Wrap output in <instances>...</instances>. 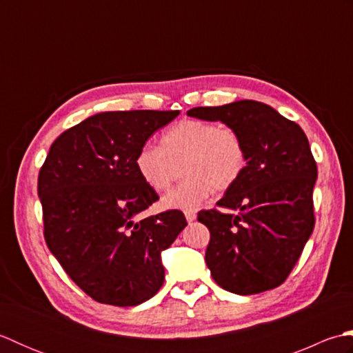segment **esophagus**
I'll return each mask as SVG.
<instances>
[{
	"label": "esophagus",
	"instance_id": "esophagus-1",
	"mask_svg": "<svg viewBox=\"0 0 353 353\" xmlns=\"http://www.w3.org/2000/svg\"><path fill=\"white\" fill-rule=\"evenodd\" d=\"M185 219H186V221H188V223H192V221H196L197 214L194 212V211H185Z\"/></svg>",
	"mask_w": 353,
	"mask_h": 353
}]
</instances>
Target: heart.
Instances as JSON below:
<instances>
[{
    "instance_id": "heart-1",
    "label": "heart",
    "mask_w": 353,
    "mask_h": 353,
    "mask_svg": "<svg viewBox=\"0 0 353 353\" xmlns=\"http://www.w3.org/2000/svg\"><path fill=\"white\" fill-rule=\"evenodd\" d=\"M183 163L185 181L163 197L171 209L194 211L214 190L228 191L247 168V148L234 127L201 119H182L161 137V147L141 145L134 167L147 186L168 190Z\"/></svg>"
}]
</instances>
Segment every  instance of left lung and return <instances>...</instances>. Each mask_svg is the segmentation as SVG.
Returning <instances> with one entry per match:
<instances>
[{"mask_svg":"<svg viewBox=\"0 0 353 353\" xmlns=\"http://www.w3.org/2000/svg\"><path fill=\"white\" fill-rule=\"evenodd\" d=\"M188 115L234 127L247 148L239 182L200 211L211 232L206 265L226 291L249 296L273 290L290 276L314 230L312 190L317 163L301 125L264 103L241 100L194 108Z\"/></svg>","mask_w":353,"mask_h":353,"instance_id":"left-lung-1","label":"left lung"}]
</instances>
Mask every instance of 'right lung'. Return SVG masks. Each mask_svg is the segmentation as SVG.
Returning <instances> with one entry per match:
<instances>
[{
	"mask_svg": "<svg viewBox=\"0 0 353 353\" xmlns=\"http://www.w3.org/2000/svg\"><path fill=\"white\" fill-rule=\"evenodd\" d=\"M179 110L101 112L65 130L37 177L43 236L77 287L94 301L134 306L163 283L161 252L185 229L182 211L141 219L159 200L134 156Z\"/></svg>",
	"mask_w": 353,
	"mask_h": 353,
	"instance_id": "1",
	"label": "right lung"
}]
</instances>
